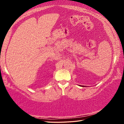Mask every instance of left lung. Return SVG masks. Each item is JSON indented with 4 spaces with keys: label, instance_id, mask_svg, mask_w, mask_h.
<instances>
[{
    "label": "left lung",
    "instance_id": "obj_1",
    "mask_svg": "<svg viewBox=\"0 0 124 124\" xmlns=\"http://www.w3.org/2000/svg\"><path fill=\"white\" fill-rule=\"evenodd\" d=\"M82 86V87H84V86Z\"/></svg>",
    "mask_w": 124,
    "mask_h": 124
}]
</instances>
